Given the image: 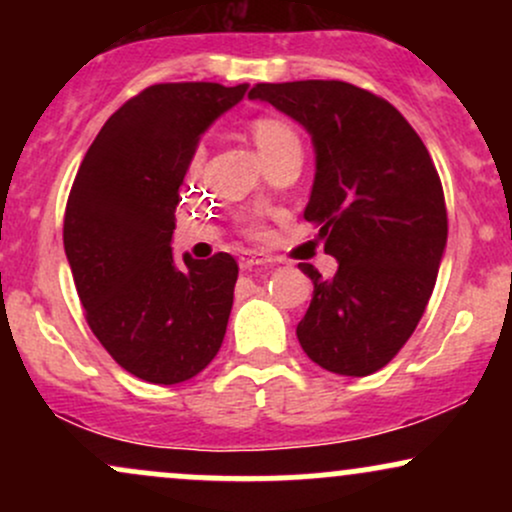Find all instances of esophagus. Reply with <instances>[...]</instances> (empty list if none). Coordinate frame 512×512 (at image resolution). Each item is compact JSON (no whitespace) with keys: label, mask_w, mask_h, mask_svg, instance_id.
Listing matches in <instances>:
<instances>
[{"label":"esophagus","mask_w":512,"mask_h":512,"mask_svg":"<svg viewBox=\"0 0 512 512\" xmlns=\"http://www.w3.org/2000/svg\"><path fill=\"white\" fill-rule=\"evenodd\" d=\"M272 262V257L264 255V252H243L240 255V267L243 269H252V267H262V264Z\"/></svg>","instance_id":"obj_1"}]
</instances>
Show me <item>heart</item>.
Returning a JSON list of instances; mask_svg holds the SVG:
<instances>
[{"label":"heart","instance_id":"b5f03b06","mask_svg":"<svg viewBox=\"0 0 512 512\" xmlns=\"http://www.w3.org/2000/svg\"><path fill=\"white\" fill-rule=\"evenodd\" d=\"M250 132L264 161H269V158H274L276 154H281V151L286 149H301V139H298L296 127L279 115L255 117L250 125ZM202 161H204V149L202 146H197L190 158V173H197V170L202 168ZM248 231L257 233L260 231V226H257L255 221H250Z\"/></svg>","mask_w":512,"mask_h":512}]
</instances>
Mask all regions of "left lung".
I'll use <instances>...</instances> for the list:
<instances>
[{
	"label": "left lung",
	"mask_w": 512,
	"mask_h": 512,
	"mask_svg": "<svg viewBox=\"0 0 512 512\" xmlns=\"http://www.w3.org/2000/svg\"><path fill=\"white\" fill-rule=\"evenodd\" d=\"M248 98L313 139L303 216L339 262L332 279L298 264L315 286L298 342L330 373H375L414 334L443 260L448 211L431 154L395 105L346 81L257 84Z\"/></svg>",
	"instance_id": "1"
}]
</instances>
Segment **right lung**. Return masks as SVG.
Segmentation results:
<instances>
[{"label":"right lung","instance_id":"right-lung-1","mask_svg":"<svg viewBox=\"0 0 512 512\" xmlns=\"http://www.w3.org/2000/svg\"><path fill=\"white\" fill-rule=\"evenodd\" d=\"M248 84H156L110 115L64 211V252L88 327L146 383L195 378L219 354L238 264L173 257L175 207L199 137Z\"/></svg>","mask_w":512,"mask_h":512}]
</instances>
